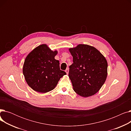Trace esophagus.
<instances>
[{
	"label": "esophagus",
	"mask_w": 131,
	"mask_h": 131,
	"mask_svg": "<svg viewBox=\"0 0 131 131\" xmlns=\"http://www.w3.org/2000/svg\"><path fill=\"white\" fill-rule=\"evenodd\" d=\"M65 72H66V73H67V74H68V72H69V69H68V68H66V70H65Z\"/></svg>",
	"instance_id": "esophagus-1"
}]
</instances>
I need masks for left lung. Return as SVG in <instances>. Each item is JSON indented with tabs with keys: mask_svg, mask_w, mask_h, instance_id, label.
Listing matches in <instances>:
<instances>
[{
	"mask_svg": "<svg viewBox=\"0 0 131 131\" xmlns=\"http://www.w3.org/2000/svg\"><path fill=\"white\" fill-rule=\"evenodd\" d=\"M73 63L70 66L69 77L74 91L83 97L95 94L104 84L107 76V61L93 47L79 45L69 49Z\"/></svg>",
	"mask_w": 131,
	"mask_h": 131,
	"instance_id": "8db88e82",
	"label": "left lung"
}]
</instances>
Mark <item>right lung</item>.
<instances>
[{"instance_id":"right-lung-1","label":"right lung","mask_w":131,"mask_h":131,"mask_svg":"<svg viewBox=\"0 0 131 131\" xmlns=\"http://www.w3.org/2000/svg\"><path fill=\"white\" fill-rule=\"evenodd\" d=\"M57 53L46 45H41L26 57L23 73L27 84L33 90L41 93L50 91L66 74L60 70L59 60L54 59Z\"/></svg>"}]
</instances>
